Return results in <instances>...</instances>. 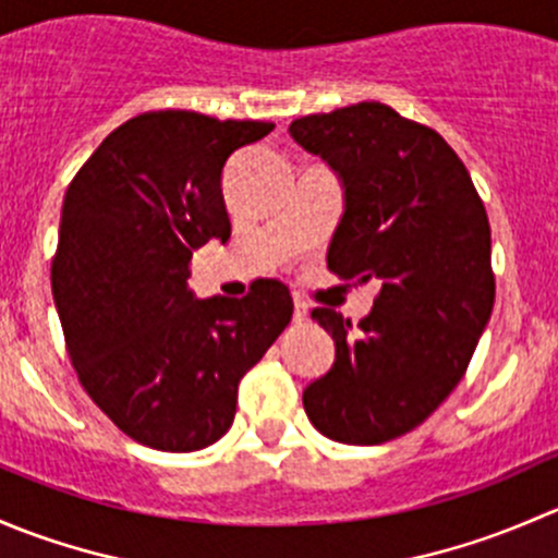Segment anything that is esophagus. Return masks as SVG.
Instances as JSON below:
<instances>
[{
    "label": "esophagus",
    "mask_w": 558,
    "mask_h": 558,
    "mask_svg": "<svg viewBox=\"0 0 558 558\" xmlns=\"http://www.w3.org/2000/svg\"><path fill=\"white\" fill-rule=\"evenodd\" d=\"M307 313H311L307 302L305 300H294V320H296V324H302V320L307 318Z\"/></svg>",
    "instance_id": "esophagus-1"
}]
</instances>
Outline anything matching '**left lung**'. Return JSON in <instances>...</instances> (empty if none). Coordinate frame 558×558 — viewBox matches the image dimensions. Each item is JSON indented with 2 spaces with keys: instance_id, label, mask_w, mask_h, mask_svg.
I'll use <instances>...</instances> for the list:
<instances>
[{
  "instance_id": "8db88e82",
  "label": "left lung",
  "mask_w": 558,
  "mask_h": 558,
  "mask_svg": "<svg viewBox=\"0 0 558 558\" xmlns=\"http://www.w3.org/2000/svg\"><path fill=\"white\" fill-rule=\"evenodd\" d=\"M289 132L345 185L329 269L380 280L373 313L356 329L329 307L313 311L337 353L302 404L329 440L380 446L446 402L492 318L486 207L451 145L388 105L315 112Z\"/></svg>"
}]
</instances>
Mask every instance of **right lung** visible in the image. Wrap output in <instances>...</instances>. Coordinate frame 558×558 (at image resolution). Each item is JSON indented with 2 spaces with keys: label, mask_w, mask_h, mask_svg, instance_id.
Wrapping results in <instances>:
<instances>
[{
  "label": "right lung",
  "mask_w": 558,
  "mask_h": 558,
  "mask_svg": "<svg viewBox=\"0 0 558 558\" xmlns=\"http://www.w3.org/2000/svg\"><path fill=\"white\" fill-rule=\"evenodd\" d=\"M275 123L148 110L110 132L64 194L50 264L77 380L132 440L189 453L229 432L243 375L289 326L280 280L194 300L196 247L232 234L221 172Z\"/></svg>",
  "instance_id": "add662e5"
}]
</instances>
